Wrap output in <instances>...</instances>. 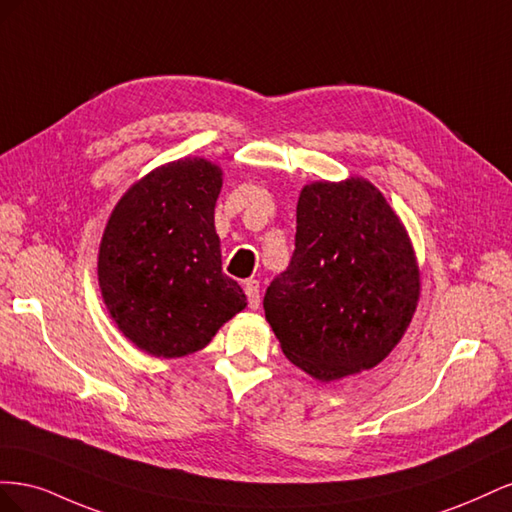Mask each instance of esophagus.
<instances>
[{
  "label": "esophagus",
  "mask_w": 512,
  "mask_h": 512,
  "mask_svg": "<svg viewBox=\"0 0 512 512\" xmlns=\"http://www.w3.org/2000/svg\"><path fill=\"white\" fill-rule=\"evenodd\" d=\"M243 288H245V294H247V303H250L252 309H258V305H260V284L256 280H247Z\"/></svg>",
  "instance_id": "esophagus-1"
}]
</instances>
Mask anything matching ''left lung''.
Masks as SVG:
<instances>
[{
	"mask_svg": "<svg viewBox=\"0 0 512 512\" xmlns=\"http://www.w3.org/2000/svg\"><path fill=\"white\" fill-rule=\"evenodd\" d=\"M418 290L404 226L374 185L352 177L301 190L290 265L262 305L286 359L331 382L389 356Z\"/></svg>",
	"mask_w": 512,
	"mask_h": 512,
	"instance_id": "left-lung-1",
	"label": "left lung"
}]
</instances>
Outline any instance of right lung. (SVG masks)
Returning a JSON list of instances; mask_svg holds the SVG:
<instances>
[{
	"mask_svg": "<svg viewBox=\"0 0 512 512\" xmlns=\"http://www.w3.org/2000/svg\"><path fill=\"white\" fill-rule=\"evenodd\" d=\"M222 170L200 158L160 166L123 194L98 256L102 299L117 327L151 356L205 348L247 305L222 273L213 211Z\"/></svg>",
	"mask_w": 512,
	"mask_h": 512,
	"instance_id": "add662e5",
	"label": "right lung"
}]
</instances>
